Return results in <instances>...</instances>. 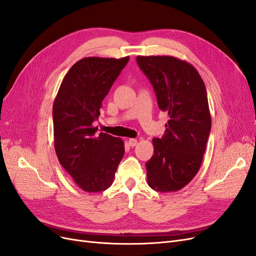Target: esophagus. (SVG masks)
<instances>
[{
  "label": "esophagus",
  "mask_w": 256,
  "mask_h": 256,
  "mask_svg": "<svg viewBox=\"0 0 256 256\" xmlns=\"http://www.w3.org/2000/svg\"><path fill=\"white\" fill-rule=\"evenodd\" d=\"M128 146H132V148H133V146H135L136 144H137V139H134V138H130V139H128Z\"/></svg>",
  "instance_id": "esophagus-1"
}]
</instances>
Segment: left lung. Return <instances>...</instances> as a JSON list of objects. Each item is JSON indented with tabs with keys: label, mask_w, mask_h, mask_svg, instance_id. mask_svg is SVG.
I'll list each match as a JSON object with an SVG mask.
<instances>
[{
	"label": "left lung",
	"mask_w": 256,
	"mask_h": 256,
	"mask_svg": "<svg viewBox=\"0 0 256 256\" xmlns=\"http://www.w3.org/2000/svg\"><path fill=\"white\" fill-rule=\"evenodd\" d=\"M150 80L158 107L169 120L154 155L146 164L148 185L156 192H178L200 169L212 118L204 82L192 64L173 56H137Z\"/></svg>",
	"instance_id": "left-lung-1"
}]
</instances>
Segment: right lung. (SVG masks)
I'll use <instances>...</instances> for the list:
<instances>
[{"label":"right lung","instance_id":"1","mask_svg":"<svg viewBox=\"0 0 256 256\" xmlns=\"http://www.w3.org/2000/svg\"><path fill=\"white\" fill-rule=\"evenodd\" d=\"M130 57H86L66 74L53 104L54 146L62 166L86 192L112 186L124 155L121 138L96 135L102 101Z\"/></svg>","mask_w":256,"mask_h":256}]
</instances>
